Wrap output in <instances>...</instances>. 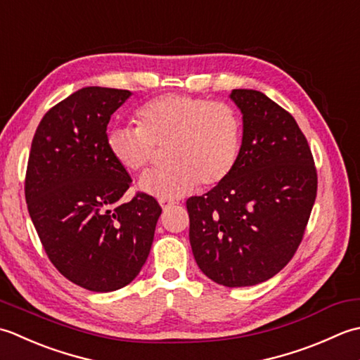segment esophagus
<instances>
[{"instance_id":"obj_1","label":"esophagus","mask_w":360,"mask_h":360,"mask_svg":"<svg viewBox=\"0 0 360 360\" xmlns=\"http://www.w3.org/2000/svg\"><path fill=\"white\" fill-rule=\"evenodd\" d=\"M160 205H161V208L166 211V210L175 207V202L174 200H160Z\"/></svg>"}]
</instances>
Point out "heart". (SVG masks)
I'll use <instances>...</instances> for the list:
<instances>
[{"instance_id": "1", "label": "heart", "mask_w": 360, "mask_h": 360, "mask_svg": "<svg viewBox=\"0 0 360 360\" xmlns=\"http://www.w3.org/2000/svg\"><path fill=\"white\" fill-rule=\"evenodd\" d=\"M135 122L136 129L108 131V150L126 171L141 172L152 163L153 148H166L169 166L139 180V189L158 199H180L200 183L221 185L239 161L242 120L226 102L163 94L139 108Z\"/></svg>"}]
</instances>
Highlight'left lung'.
I'll return each mask as SVG.
<instances>
[{"mask_svg":"<svg viewBox=\"0 0 360 360\" xmlns=\"http://www.w3.org/2000/svg\"><path fill=\"white\" fill-rule=\"evenodd\" d=\"M242 148L231 175L186 202L189 242L210 280L244 288L270 280L303 239L317 195V171L297 121L266 94L233 90Z\"/></svg>","mask_w":360,"mask_h":360,"instance_id":"left-lung-1","label":"left lung"}]
</instances>
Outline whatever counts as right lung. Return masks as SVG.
I'll return each mask as SVG.
<instances>
[{
	"mask_svg": "<svg viewBox=\"0 0 360 360\" xmlns=\"http://www.w3.org/2000/svg\"><path fill=\"white\" fill-rule=\"evenodd\" d=\"M129 90L85 86L43 116L29 153L25 194L43 248L65 278L91 292L118 290L148 259L161 208L121 197L131 179L107 146V124Z\"/></svg>",
	"mask_w": 360,
	"mask_h": 360,
	"instance_id": "right-lung-1",
	"label": "right lung"
}]
</instances>
